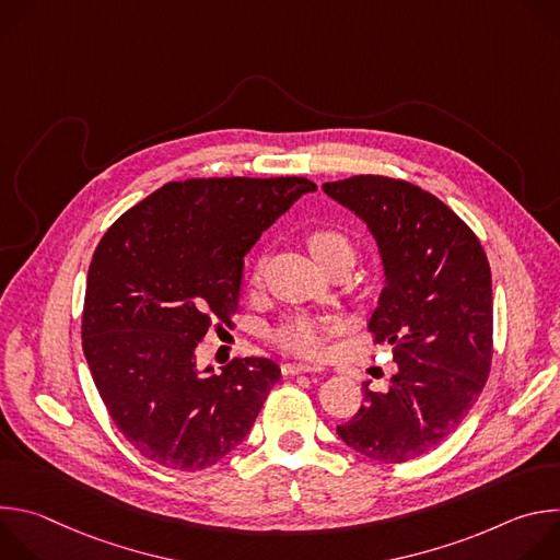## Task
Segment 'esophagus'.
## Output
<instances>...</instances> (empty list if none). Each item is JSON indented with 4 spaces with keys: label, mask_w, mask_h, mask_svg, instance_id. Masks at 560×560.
<instances>
[{
    "label": "esophagus",
    "mask_w": 560,
    "mask_h": 560,
    "mask_svg": "<svg viewBox=\"0 0 560 560\" xmlns=\"http://www.w3.org/2000/svg\"><path fill=\"white\" fill-rule=\"evenodd\" d=\"M281 372L285 376H294V374H307V372H322V368L307 365V363H285V365H281Z\"/></svg>",
    "instance_id": "obj_1"
}]
</instances>
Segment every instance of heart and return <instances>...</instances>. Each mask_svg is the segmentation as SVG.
<instances>
[{
	"instance_id": "obj_1",
	"label": "heart",
	"mask_w": 560,
	"mask_h": 560,
	"mask_svg": "<svg viewBox=\"0 0 560 560\" xmlns=\"http://www.w3.org/2000/svg\"><path fill=\"white\" fill-rule=\"evenodd\" d=\"M305 246L310 255L316 259V264L322 266L326 272L337 268V266H352L354 261V246L350 242V236L337 228H312L305 234ZM261 268H257L255 279L259 281ZM339 330L335 322H322V318H310V316H299L292 318V322L283 324L275 332V343L296 357H322L328 348L330 337Z\"/></svg>"
}]
</instances>
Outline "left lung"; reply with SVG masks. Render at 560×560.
<instances>
[{
    "mask_svg": "<svg viewBox=\"0 0 560 560\" xmlns=\"http://www.w3.org/2000/svg\"><path fill=\"white\" fill-rule=\"evenodd\" d=\"M374 234L385 288L368 330L392 346L398 372L385 394L363 383L339 436L378 463L441 445L467 417L492 368V272L471 228L439 197L381 175L324 184Z\"/></svg>",
    "mask_w": 560,
    "mask_h": 560,
    "instance_id": "1",
    "label": "left lung"
}]
</instances>
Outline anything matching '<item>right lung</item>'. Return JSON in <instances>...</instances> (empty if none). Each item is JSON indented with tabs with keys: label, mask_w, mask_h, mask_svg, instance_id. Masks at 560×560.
Masks as SVG:
<instances>
[{
	"label": "right lung",
	"mask_w": 560,
	"mask_h": 560,
	"mask_svg": "<svg viewBox=\"0 0 560 560\" xmlns=\"http://www.w3.org/2000/svg\"><path fill=\"white\" fill-rule=\"evenodd\" d=\"M312 190L305 177L171 182L102 236L82 346L113 423L148 460L197 471L248 436L279 365L250 357L199 372L195 350L212 326L232 328L244 257Z\"/></svg>",
	"instance_id": "add662e5"
}]
</instances>
